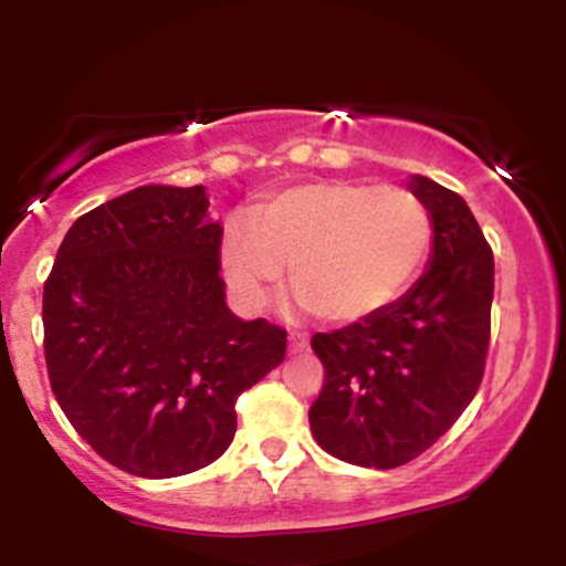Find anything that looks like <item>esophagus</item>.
I'll list each match as a JSON object with an SVG mask.
<instances>
[{"label": "esophagus", "instance_id": "34e87169", "mask_svg": "<svg viewBox=\"0 0 566 566\" xmlns=\"http://www.w3.org/2000/svg\"><path fill=\"white\" fill-rule=\"evenodd\" d=\"M290 354H303V350H308V335L303 333H290Z\"/></svg>", "mask_w": 566, "mask_h": 566}]
</instances>
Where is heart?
<instances>
[{
	"label": "heart",
	"mask_w": 566,
	"mask_h": 566,
	"mask_svg": "<svg viewBox=\"0 0 566 566\" xmlns=\"http://www.w3.org/2000/svg\"><path fill=\"white\" fill-rule=\"evenodd\" d=\"M431 247V212L407 188L314 180L258 201L250 220H231L220 265L237 301L261 308L290 263L305 311L356 324L405 295Z\"/></svg>",
	"instance_id": "1"
}]
</instances>
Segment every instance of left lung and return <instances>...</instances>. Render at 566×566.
<instances>
[{"instance_id":"1","label":"left lung","mask_w":566,"mask_h":566,"mask_svg":"<svg viewBox=\"0 0 566 566\" xmlns=\"http://www.w3.org/2000/svg\"><path fill=\"white\" fill-rule=\"evenodd\" d=\"M409 191L433 218L423 276L365 322L316 333L324 365L308 409L324 452L361 469H396L450 431L476 396L490 346L495 261L463 197L426 175Z\"/></svg>"}]
</instances>
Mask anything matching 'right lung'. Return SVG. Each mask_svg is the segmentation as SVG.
Returning <instances> with one entry per match:
<instances>
[{"mask_svg": "<svg viewBox=\"0 0 566 566\" xmlns=\"http://www.w3.org/2000/svg\"><path fill=\"white\" fill-rule=\"evenodd\" d=\"M205 186H140L71 226L44 282V359L71 426L143 479L229 450L239 394L282 365L287 333L226 305L223 226Z\"/></svg>", "mask_w": 566, "mask_h": 566, "instance_id": "obj_1", "label": "right lung"}]
</instances>
